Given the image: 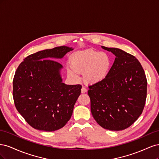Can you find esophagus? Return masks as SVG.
<instances>
[{
  "mask_svg": "<svg viewBox=\"0 0 159 159\" xmlns=\"http://www.w3.org/2000/svg\"><path fill=\"white\" fill-rule=\"evenodd\" d=\"M87 89H86L85 88H81V93H86V92H87Z\"/></svg>",
  "mask_w": 159,
  "mask_h": 159,
  "instance_id": "34e87169",
  "label": "esophagus"
}]
</instances>
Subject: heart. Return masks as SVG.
<instances>
[{
	"label": "heart",
	"instance_id": "b5f03b06",
	"mask_svg": "<svg viewBox=\"0 0 159 159\" xmlns=\"http://www.w3.org/2000/svg\"><path fill=\"white\" fill-rule=\"evenodd\" d=\"M71 68L68 74L72 78L78 79V73H84L83 78L88 84H96L107 78L111 66V60L104 52L93 50L79 52L70 57Z\"/></svg>",
	"mask_w": 159,
	"mask_h": 159
}]
</instances>
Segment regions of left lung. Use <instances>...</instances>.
Segmentation results:
<instances>
[{
    "mask_svg": "<svg viewBox=\"0 0 159 159\" xmlns=\"http://www.w3.org/2000/svg\"><path fill=\"white\" fill-rule=\"evenodd\" d=\"M102 48L116 57L107 78L89 86L91 112L101 127L121 131L131 126L143 113L147 80L134 56L115 48Z\"/></svg>",
    "mask_w": 159,
    "mask_h": 159,
    "instance_id": "obj_1",
    "label": "left lung"
}]
</instances>
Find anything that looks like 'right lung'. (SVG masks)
Returning <instances> with one entry per match:
<instances>
[{
  "label": "right lung",
  "mask_w": 159,
  "mask_h": 159,
  "mask_svg": "<svg viewBox=\"0 0 159 159\" xmlns=\"http://www.w3.org/2000/svg\"><path fill=\"white\" fill-rule=\"evenodd\" d=\"M73 50L64 46L27 56L18 66L13 79L12 95L18 111L31 127L54 131L70 119L81 85L61 82V58Z\"/></svg>",
  "instance_id": "1"
}]
</instances>
